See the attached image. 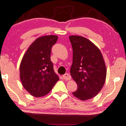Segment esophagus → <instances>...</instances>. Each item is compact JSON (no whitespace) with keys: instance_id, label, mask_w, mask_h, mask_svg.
Returning <instances> with one entry per match:
<instances>
[{"instance_id":"esophagus-1","label":"esophagus","mask_w":126,"mask_h":126,"mask_svg":"<svg viewBox=\"0 0 126 126\" xmlns=\"http://www.w3.org/2000/svg\"><path fill=\"white\" fill-rule=\"evenodd\" d=\"M63 78L65 80H70L71 79V75H69V74H64V75H63Z\"/></svg>"}]
</instances>
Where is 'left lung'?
<instances>
[{
  "label": "left lung",
  "instance_id": "8db88e82",
  "mask_svg": "<svg viewBox=\"0 0 126 126\" xmlns=\"http://www.w3.org/2000/svg\"><path fill=\"white\" fill-rule=\"evenodd\" d=\"M69 40L73 49L70 73L78 86L72 94L82 100L92 99L100 91L106 80L103 56L98 48L85 37L71 35Z\"/></svg>",
  "mask_w": 126,
  "mask_h": 126
}]
</instances>
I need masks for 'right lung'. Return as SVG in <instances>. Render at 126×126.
Returning a JSON list of instances; mask_svg holds the SVG:
<instances>
[{
    "instance_id": "obj_1",
    "label": "right lung",
    "mask_w": 126,
    "mask_h": 126,
    "mask_svg": "<svg viewBox=\"0 0 126 126\" xmlns=\"http://www.w3.org/2000/svg\"><path fill=\"white\" fill-rule=\"evenodd\" d=\"M57 40V35L39 37L29 47L21 60V82L24 89L34 97L46 95L59 80L50 58L51 48Z\"/></svg>"
}]
</instances>
